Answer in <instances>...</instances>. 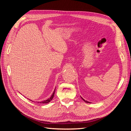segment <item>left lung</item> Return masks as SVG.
<instances>
[{
  "label": "left lung",
  "mask_w": 131,
  "mask_h": 131,
  "mask_svg": "<svg viewBox=\"0 0 131 131\" xmlns=\"http://www.w3.org/2000/svg\"><path fill=\"white\" fill-rule=\"evenodd\" d=\"M81 98L82 99V100H83V101H84V102H85L86 103H90V102H88V101H85V100H84V99H83L82 97H81Z\"/></svg>",
  "instance_id": "8db88e82"
}]
</instances>
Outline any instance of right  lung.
Instances as JSON below:
<instances>
[{"label": "right lung", "instance_id": "1", "mask_svg": "<svg viewBox=\"0 0 131 131\" xmlns=\"http://www.w3.org/2000/svg\"><path fill=\"white\" fill-rule=\"evenodd\" d=\"M55 90H56V89H54V91H53V92L52 94L51 95V96L50 97V98H48V99H47V100H44V101H41V102H38L39 103H42V104H46V103H49L50 101H52V100L53 98V96H54V93H55ZM30 101H31V100H30Z\"/></svg>", "mask_w": 131, "mask_h": 131}]
</instances>
